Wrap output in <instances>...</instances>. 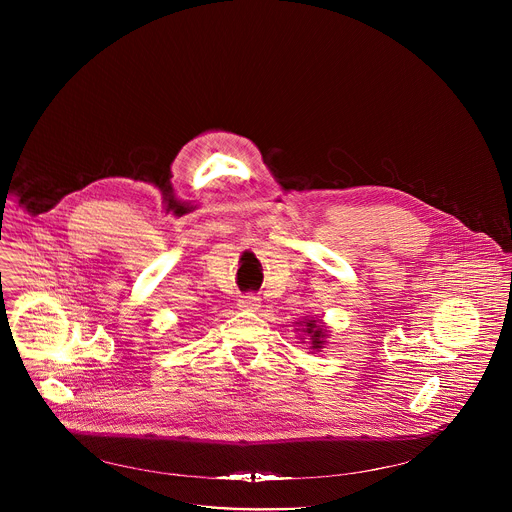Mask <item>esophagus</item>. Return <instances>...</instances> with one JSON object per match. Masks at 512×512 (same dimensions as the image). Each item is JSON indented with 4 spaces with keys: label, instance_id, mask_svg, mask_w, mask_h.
Listing matches in <instances>:
<instances>
[{
    "label": "esophagus",
    "instance_id": "esophagus-1",
    "mask_svg": "<svg viewBox=\"0 0 512 512\" xmlns=\"http://www.w3.org/2000/svg\"><path fill=\"white\" fill-rule=\"evenodd\" d=\"M259 306H261V300L253 294H247V296L239 298V308L241 310H259Z\"/></svg>",
    "mask_w": 512,
    "mask_h": 512
}]
</instances>
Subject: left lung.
Masks as SVG:
<instances>
[{"label": "left lung", "instance_id": "8db88e82", "mask_svg": "<svg viewBox=\"0 0 512 512\" xmlns=\"http://www.w3.org/2000/svg\"><path fill=\"white\" fill-rule=\"evenodd\" d=\"M302 332H306L310 336V342H312V350H320L324 346V338H326V328L322 326V322L318 320H306L304 322V328Z\"/></svg>", "mask_w": 512, "mask_h": 512}]
</instances>
